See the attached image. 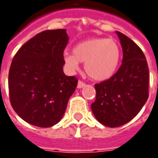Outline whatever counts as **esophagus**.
I'll list each match as a JSON object with an SVG mask.
<instances>
[{
  "label": "esophagus",
  "instance_id": "1",
  "mask_svg": "<svg viewBox=\"0 0 158 158\" xmlns=\"http://www.w3.org/2000/svg\"><path fill=\"white\" fill-rule=\"evenodd\" d=\"M84 86H85V84L83 82V81H81V80H79V82H78V85H77V87H78L79 89H81V88H83Z\"/></svg>",
  "mask_w": 158,
  "mask_h": 158
}]
</instances>
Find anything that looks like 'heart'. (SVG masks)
<instances>
[{
    "label": "heart",
    "mask_w": 158,
    "mask_h": 158,
    "mask_svg": "<svg viewBox=\"0 0 158 158\" xmlns=\"http://www.w3.org/2000/svg\"><path fill=\"white\" fill-rule=\"evenodd\" d=\"M64 62L71 71L85 62L88 76L96 81H104L115 73L121 60V48L113 39L94 37L84 40L73 47V55L65 54Z\"/></svg>",
    "instance_id": "b5f03b06"
}]
</instances>
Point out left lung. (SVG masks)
Returning <instances> with one entry per match:
<instances>
[{"mask_svg": "<svg viewBox=\"0 0 158 158\" xmlns=\"http://www.w3.org/2000/svg\"><path fill=\"white\" fill-rule=\"evenodd\" d=\"M115 32L122 48V62L110 79L95 85L96 100L91 103L96 119L109 127L133 120L149 97V68L144 53L126 35Z\"/></svg>", "mask_w": 158, "mask_h": 158, "instance_id": "left-lung-1", "label": "left lung"}]
</instances>
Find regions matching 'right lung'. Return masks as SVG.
Listing matches in <instances>:
<instances>
[{"label": "right lung", "mask_w": 158, "mask_h": 158, "mask_svg": "<svg viewBox=\"0 0 158 158\" xmlns=\"http://www.w3.org/2000/svg\"><path fill=\"white\" fill-rule=\"evenodd\" d=\"M66 29L38 33L18 50L8 74L11 105L26 122L49 127L60 121L78 79L63 73Z\"/></svg>", "instance_id": "obj_1"}]
</instances>
